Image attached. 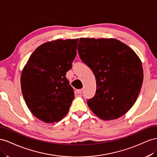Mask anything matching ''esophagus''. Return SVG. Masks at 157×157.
<instances>
[{
	"mask_svg": "<svg viewBox=\"0 0 157 157\" xmlns=\"http://www.w3.org/2000/svg\"><path fill=\"white\" fill-rule=\"evenodd\" d=\"M76 92H77L78 94H81L83 92V89H77Z\"/></svg>",
	"mask_w": 157,
	"mask_h": 157,
	"instance_id": "esophagus-1",
	"label": "esophagus"
}]
</instances>
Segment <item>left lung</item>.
I'll use <instances>...</instances> for the list:
<instances>
[{
    "instance_id": "obj_1",
    "label": "left lung",
    "mask_w": 157,
    "mask_h": 157,
    "mask_svg": "<svg viewBox=\"0 0 157 157\" xmlns=\"http://www.w3.org/2000/svg\"><path fill=\"white\" fill-rule=\"evenodd\" d=\"M78 51L96 78L95 95L87 100L93 113L104 120L126 114L136 102L143 83V67L137 54L113 38H80Z\"/></svg>"
}]
</instances>
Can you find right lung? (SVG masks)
<instances>
[{
  "mask_svg": "<svg viewBox=\"0 0 157 157\" xmlns=\"http://www.w3.org/2000/svg\"><path fill=\"white\" fill-rule=\"evenodd\" d=\"M78 39H57L39 46L21 74V89L32 114L45 123L58 122L68 113L74 98L66 78L76 56Z\"/></svg>",
  "mask_w": 157,
  "mask_h": 157,
  "instance_id": "add662e5",
  "label": "right lung"
}]
</instances>
